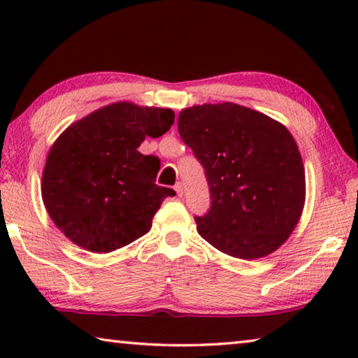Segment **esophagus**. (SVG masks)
<instances>
[{"mask_svg":"<svg viewBox=\"0 0 358 358\" xmlns=\"http://www.w3.org/2000/svg\"><path fill=\"white\" fill-rule=\"evenodd\" d=\"M175 192H177V196H178V197L183 196V185H181V183H177V185H175Z\"/></svg>","mask_w":358,"mask_h":358,"instance_id":"1","label":"esophagus"}]
</instances>
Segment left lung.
<instances>
[{
	"label": "left lung",
	"mask_w": 358,
	"mask_h": 358,
	"mask_svg": "<svg viewBox=\"0 0 358 358\" xmlns=\"http://www.w3.org/2000/svg\"><path fill=\"white\" fill-rule=\"evenodd\" d=\"M178 132L205 169L211 205L197 232L237 259H259L286 243L306 199L305 166L280 121L221 102L183 108Z\"/></svg>",
	"instance_id": "left-lung-1"
}]
</instances>
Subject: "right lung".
I'll return each instance as SVG.
<instances>
[{"label":"right lung","mask_w":358,"mask_h":358,"mask_svg":"<svg viewBox=\"0 0 358 358\" xmlns=\"http://www.w3.org/2000/svg\"><path fill=\"white\" fill-rule=\"evenodd\" d=\"M172 108L120 101L68 126L48 151L42 202L72 243L112 252L142 237L171 187L157 186L161 162L137 148L171 129Z\"/></svg>","instance_id":"1"}]
</instances>
